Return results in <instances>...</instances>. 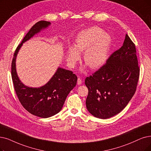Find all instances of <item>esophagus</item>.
<instances>
[{
    "instance_id": "34e87169",
    "label": "esophagus",
    "mask_w": 151,
    "mask_h": 151,
    "mask_svg": "<svg viewBox=\"0 0 151 151\" xmlns=\"http://www.w3.org/2000/svg\"><path fill=\"white\" fill-rule=\"evenodd\" d=\"M82 83V79H81V78H78V79H77V84H78V85H81Z\"/></svg>"
}]
</instances>
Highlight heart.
<instances>
[{
  "label": "heart",
  "mask_w": 151,
  "mask_h": 151,
  "mask_svg": "<svg viewBox=\"0 0 151 151\" xmlns=\"http://www.w3.org/2000/svg\"><path fill=\"white\" fill-rule=\"evenodd\" d=\"M110 43V36L101 28L93 27L83 29L77 36L74 46L68 47L67 61L70 67H74L81 58L80 53L84 51V62L92 69L98 68L106 61Z\"/></svg>",
  "instance_id": "heart-1"
}]
</instances>
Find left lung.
<instances>
[{"label":"left lung","mask_w":151,"mask_h":151,"mask_svg":"<svg viewBox=\"0 0 151 151\" xmlns=\"http://www.w3.org/2000/svg\"><path fill=\"white\" fill-rule=\"evenodd\" d=\"M139 77L135 45L126 34L123 46L86 79L89 113L96 118L106 119L121 112L133 96Z\"/></svg>","instance_id":"1"}]
</instances>
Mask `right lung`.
<instances>
[{"instance_id":"add662e5","label":"right lung","mask_w":151,"mask_h":151,"mask_svg":"<svg viewBox=\"0 0 151 151\" xmlns=\"http://www.w3.org/2000/svg\"><path fill=\"white\" fill-rule=\"evenodd\" d=\"M50 25V22L40 21L31 28L17 47L11 69L14 88L22 105L29 113L43 118L55 115L61 110L68 94L76 86L77 77L71 70L58 68L45 85L29 87L24 85L18 77L16 58L23 43Z\"/></svg>"}]
</instances>
